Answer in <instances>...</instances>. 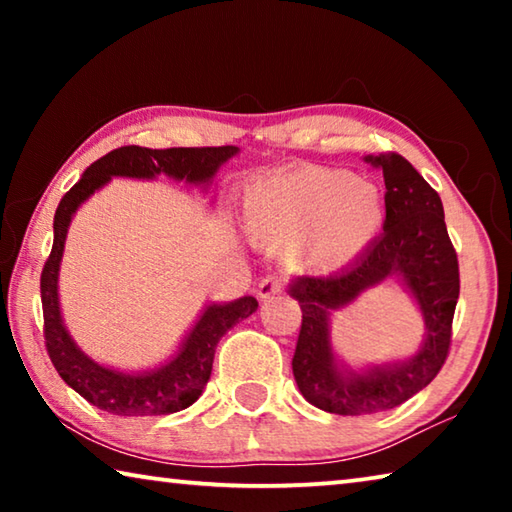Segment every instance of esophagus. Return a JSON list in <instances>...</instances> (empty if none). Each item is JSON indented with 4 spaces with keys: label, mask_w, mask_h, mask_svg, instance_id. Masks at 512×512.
<instances>
[{
    "label": "esophagus",
    "mask_w": 512,
    "mask_h": 512,
    "mask_svg": "<svg viewBox=\"0 0 512 512\" xmlns=\"http://www.w3.org/2000/svg\"><path fill=\"white\" fill-rule=\"evenodd\" d=\"M282 291H284V282L280 280V277L268 275V277H264L262 282H259L257 296L262 298V300H268V298H273V296H280Z\"/></svg>",
    "instance_id": "34e87169"
}]
</instances>
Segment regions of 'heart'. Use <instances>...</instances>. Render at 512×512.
I'll use <instances>...</instances> for the list:
<instances>
[{"instance_id":"b5f03b06","label":"heart","mask_w":512,"mask_h":512,"mask_svg":"<svg viewBox=\"0 0 512 512\" xmlns=\"http://www.w3.org/2000/svg\"><path fill=\"white\" fill-rule=\"evenodd\" d=\"M241 216L257 244H291L309 271L334 273L366 253L384 228L386 196L350 171L298 164L250 183Z\"/></svg>"}]
</instances>
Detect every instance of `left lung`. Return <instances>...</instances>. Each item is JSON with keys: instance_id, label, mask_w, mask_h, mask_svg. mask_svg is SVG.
<instances>
[{"instance_id": "1", "label": "left lung", "mask_w": 512, "mask_h": 512, "mask_svg": "<svg viewBox=\"0 0 512 512\" xmlns=\"http://www.w3.org/2000/svg\"><path fill=\"white\" fill-rule=\"evenodd\" d=\"M366 162L384 171V235L341 273L302 275L289 289L302 311L291 361L293 377L309 404L336 415L395 409L431 384L452 345V320L461 291L458 257L436 189L400 153L368 155ZM388 276H400L419 300L428 339L409 362L366 373L341 369L328 345V311L349 304Z\"/></svg>"}]
</instances>
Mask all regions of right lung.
<instances>
[{"mask_svg": "<svg viewBox=\"0 0 512 512\" xmlns=\"http://www.w3.org/2000/svg\"><path fill=\"white\" fill-rule=\"evenodd\" d=\"M237 146H198V149H146L121 146L92 162L69 192L60 198L54 216V246L40 275L42 316H45V345L49 359L67 386L90 404L112 415H169L192 406L201 397L212 375L214 352L221 336L248 318L257 309L253 296H244L228 305H210L187 334L176 357L164 366L126 375V372L99 366L67 334L58 305V271L67 228L83 201L108 183L112 176L151 180L167 173L173 180L189 185H207L223 162L237 155Z\"/></svg>", "mask_w": 512, "mask_h": 512, "instance_id": "obj_1", "label": "right lung"}]
</instances>
